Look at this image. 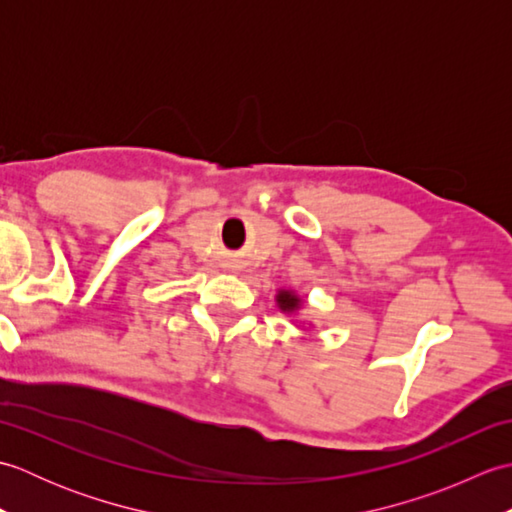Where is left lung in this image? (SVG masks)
<instances>
[{
	"mask_svg": "<svg viewBox=\"0 0 512 512\" xmlns=\"http://www.w3.org/2000/svg\"><path fill=\"white\" fill-rule=\"evenodd\" d=\"M275 301H277V308L284 314H297L303 306V299L297 295L295 290H284V288L277 290Z\"/></svg>",
	"mask_w": 512,
	"mask_h": 512,
	"instance_id": "obj_1",
	"label": "left lung"
}]
</instances>
